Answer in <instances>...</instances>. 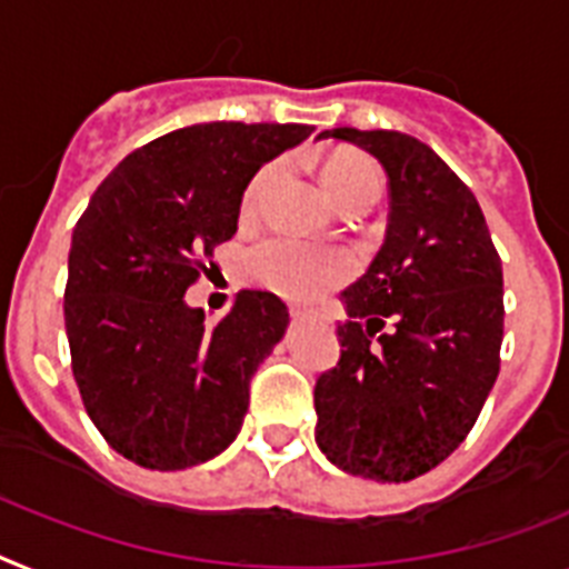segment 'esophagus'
<instances>
[{
  "mask_svg": "<svg viewBox=\"0 0 569 569\" xmlns=\"http://www.w3.org/2000/svg\"><path fill=\"white\" fill-rule=\"evenodd\" d=\"M289 312H292V318H309V315H312L309 309H300V307H292Z\"/></svg>",
  "mask_w": 569,
  "mask_h": 569,
  "instance_id": "obj_1",
  "label": "esophagus"
}]
</instances>
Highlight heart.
<instances>
[{"label": "heart", "mask_w": 569, "mask_h": 569, "mask_svg": "<svg viewBox=\"0 0 569 569\" xmlns=\"http://www.w3.org/2000/svg\"><path fill=\"white\" fill-rule=\"evenodd\" d=\"M283 176L280 161H269L248 181L242 193V217L251 219L260 213L262 202L277 179ZM323 184L338 208H352V204H373L381 193L379 167L367 156L358 152H343L323 167ZM242 274L257 286H266L271 292L286 295L295 300H309L329 292L350 280L356 274V257L341 251V248L309 246L295 237H266L246 248L242 254Z\"/></svg>", "instance_id": "obj_1"}]
</instances>
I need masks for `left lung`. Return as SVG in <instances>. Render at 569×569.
Returning a JSON list of instances; mask_svg holds the SVG:
<instances>
[{
	"instance_id": "1",
	"label": "left lung",
	"mask_w": 569,
	"mask_h": 569,
	"mask_svg": "<svg viewBox=\"0 0 569 569\" xmlns=\"http://www.w3.org/2000/svg\"><path fill=\"white\" fill-rule=\"evenodd\" d=\"M388 173L385 246L341 295V358L315 381V439L338 469L405 483L475 428L498 379L503 269L475 193L393 130H323Z\"/></svg>"
}]
</instances>
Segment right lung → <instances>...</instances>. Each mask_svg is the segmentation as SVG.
Returning <instances> with one entry per match:
<instances>
[{
  "mask_svg": "<svg viewBox=\"0 0 569 569\" xmlns=\"http://www.w3.org/2000/svg\"><path fill=\"white\" fill-rule=\"evenodd\" d=\"M309 136V123L184 127L132 150L86 204L63 300L71 373L94 428L127 460L179 471L240 433L251 376L289 323L286 303L242 289L208 327L184 292L237 233L262 161Z\"/></svg>",
  "mask_w": 569,
  "mask_h": 569,
  "instance_id": "add662e5",
  "label": "right lung"
}]
</instances>
